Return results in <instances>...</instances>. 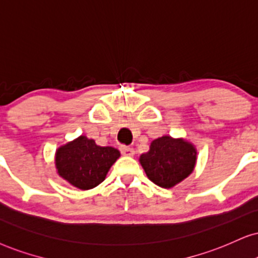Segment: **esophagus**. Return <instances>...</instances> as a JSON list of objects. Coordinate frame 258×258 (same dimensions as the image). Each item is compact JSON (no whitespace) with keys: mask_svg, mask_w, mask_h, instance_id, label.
<instances>
[{"mask_svg":"<svg viewBox=\"0 0 258 258\" xmlns=\"http://www.w3.org/2000/svg\"><path fill=\"white\" fill-rule=\"evenodd\" d=\"M120 151H121L123 156H128V157H132L136 152L132 148H130V146H125V145L120 146Z\"/></svg>","mask_w":258,"mask_h":258,"instance_id":"1","label":"esophagus"}]
</instances>
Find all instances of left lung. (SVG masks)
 <instances>
[{
    "mask_svg": "<svg viewBox=\"0 0 258 258\" xmlns=\"http://www.w3.org/2000/svg\"><path fill=\"white\" fill-rule=\"evenodd\" d=\"M197 148L183 138L163 136L152 140L150 150L139 163L150 181L162 188H172L194 171Z\"/></svg>",
    "mask_w": 258,
    "mask_h": 258,
    "instance_id": "1",
    "label": "left lung"
}]
</instances>
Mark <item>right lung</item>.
Here are the masks:
<instances>
[{"label":"right lung","instance_id":"add662e5","mask_svg":"<svg viewBox=\"0 0 258 258\" xmlns=\"http://www.w3.org/2000/svg\"><path fill=\"white\" fill-rule=\"evenodd\" d=\"M119 157L118 149L100 146L94 139L80 136L57 149L54 163L57 174L63 180L81 190H88L105 181Z\"/></svg>","mask_w":258,"mask_h":258}]
</instances>
